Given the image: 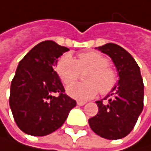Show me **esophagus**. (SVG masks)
Segmentation results:
<instances>
[{"instance_id": "1", "label": "esophagus", "mask_w": 151, "mask_h": 151, "mask_svg": "<svg viewBox=\"0 0 151 151\" xmlns=\"http://www.w3.org/2000/svg\"><path fill=\"white\" fill-rule=\"evenodd\" d=\"M76 104H77L78 106H84L85 104H86V102H85V101H77Z\"/></svg>"}]
</instances>
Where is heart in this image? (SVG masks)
<instances>
[{"label": "heart", "mask_w": 151, "mask_h": 151, "mask_svg": "<svg viewBox=\"0 0 151 151\" xmlns=\"http://www.w3.org/2000/svg\"><path fill=\"white\" fill-rule=\"evenodd\" d=\"M110 60L99 52L81 53L75 60L65 55L57 63L56 70L64 84H70L79 77L80 70L89 71L84 79L87 82L72 83L67 87V93L77 100H88L94 97L98 91L105 95L114 90L118 82V74L110 65Z\"/></svg>", "instance_id": "b5f03b06"}]
</instances>
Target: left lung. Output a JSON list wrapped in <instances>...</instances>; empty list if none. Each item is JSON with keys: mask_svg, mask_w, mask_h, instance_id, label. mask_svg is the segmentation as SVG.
Segmentation results:
<instances>
[{"mask_svg": "<svg viewBox=\"0 0 151 151\" xmlns=\"http://www.w3.org/2000/svg\"><path fill=\"white\" fill-rule=\"evenodd\" d=\"M96 49L112 59L119 80L116 87L104 98H109L108 104L102 100L95 102L98 112L89 119V125L99 136L116 140L132 132L143 111L144 83L138 64L124 48L107 43Z\"/></svg>", "mask_w": 151, "mask_h": 151, "instance_id": "left-lung-1", "label": "left lung"}]
</instances>
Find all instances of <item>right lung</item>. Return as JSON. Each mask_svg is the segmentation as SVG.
I'll use <instances>...</instances> for the list:
<instances>
[{"instance_id": "1", "label": "right lung", "mask_w": 151, "mask_h": 151, "mask_svg": "<svg viewBox=\"0 0 151 151\" xmlns=\"http://www.w3.org/2000/svg\"><path fill=\"white\" fill-rule=\"evenodd\" d=\"M67 51L53 40L36 45L21 61L11 82L9 105L18 127L44 136L63 125L76 102L67 94L54 66ZM58 92V97L54 93Z\"/></svg>"}]
</instances>
